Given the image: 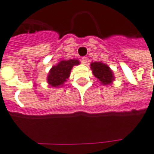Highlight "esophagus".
I'll return each instance as SVG.
<instances>
[{
  "label": "esophagus",
  "mask_w": 154,
  "mask_h": 154,
  "mask_svg": "<svg viewBox=\"0 0 154 154\" xmlns=\"http://www.w3.org/2000/svg\"><path fill=\"white\" fill-rule=\"evenodd\" d=\"M81 62H82V64H86L87 63V57H83L81 59Z\"/></svg>",
  "instance_id": "esophagus-1"
}]
</instances>
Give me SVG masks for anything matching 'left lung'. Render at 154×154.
<instances>
[{
	"mask_svg": "<svg viewBox=\"0 0 154 154\" xmlns=\"http://www.w3.org/2000/svg\"><path fill=\"white\" fill-rule=\"evenodd\" d=\"M91 68L94 76L103 85H110L115 79L112 70L109 66L101 62L91 63Z\"/></svg>",
	"mask_w": 154,
	"mask_h": 154,
	"instance_id": "left-lung-1",
	"label": "left lung"
}]
</instances>
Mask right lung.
Instances as JSON below:
<instances>
[{"mask_svg": "<svg viewBox=\"0 0 154 154\" xmlns=\"http://www.w3.org/2000/svg\"><path fill=\"white\" fill-rule=\"evenodd\" d=\"M78 64H80V62L77 59L60 61L49 71L47 77L48 83L54 87H62L70 76L72 68Z\"/></svg>", "mask_w": 154, "mask_h": 154, "instance_id": "add662e5", "label": "right lung"}]
</instances>
